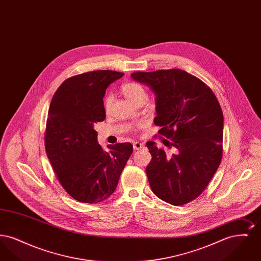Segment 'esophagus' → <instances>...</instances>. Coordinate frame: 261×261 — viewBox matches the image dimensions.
Masks as SVG:
<instances>
[{
    "label": "esophagus",
    "instance_id": "esophagus-1",
    "mask_svg": "<svg viewBox=\"0 0 261 261\" xmlns=\"http://www.w3.org/2000/svg\"><path fill=\"white\" fill-rule=\"evenodd\" d=\"M133 148H134V149H142V148H144V145L140 142H134L133 143Z\"/></svg>",
    "mask_w": 261,
    "mask_h": 261
}]
</instances>
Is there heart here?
I'll list each match as a JSON object with an SVG mask.
<instances>
[{
	"instance_id": "b5f03b06",
	"label": "heart",
	"mask_w": 261,
	"mask_h": 261,
	"mask_svg": "<svg viewBox=\"0 0 261 261\" xmlns=\"http://www.w3.org/2000/svg\"><path fill=\"white\" fill-rule=\"evenodd\" d=\"M121 91L124 95L125 98L130 100L131 102H135L137 99L141 98L142 96H146V92L145 89L142 87L140 84L138 83H134V82H130V83H126L124 84ZM112 96H108L105 100V110L109 111L111 103H112Z\"/></svg>"
}]
</instances>
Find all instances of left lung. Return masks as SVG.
Returning a JSON list of instances; mask_svg holds the SVG:
<instances>
[{
	"mask_svg": "<svg viewBox=\"0 0 261 261\" xmlns=\"http://www.w3.org/2000/svg\"><path fill=\"white\" fill-rule=\"evenodd\" d=\"M131 77L155 94L159 133L173 141L167 154L154 142L147 147L151 161L146 168L153 194L172 205L198 198L222 160L223 113L211 88L182 69L134 72Z\"/></svg>",
	"mask_w": 261,
	"mask_h": 261,
	"instance_id": "left-lung-1",
	"label": "left lung"
}]
</instances>
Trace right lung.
<instances>
[{
	"label": "right lung",
	"instance_id": "right-lung-1",
	"mask_svg": "<svg viewBox=\"0 0 261 261\" xmlns=\"http://www.w3.org/2000/svg\"><path fill=\"white\" fill-rule=\"evenodd\" d=\"M124 73L96 70L66 79L55 93L47 118L45 148L62 188L73 199L98 203L115 191L133 146L119 143L105 151L94 129L103 121L106 90Z\"/></svg>",
	"mask_w": 261,
	"mask_h": 261
}]
</instances>
